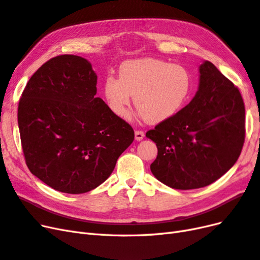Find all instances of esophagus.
Listing matches in <instances>:
<instances>
[{
  "label": "esophagus",
  "mask_w": 260,
  "mask_h": 260,
  "mask_svg": "<svg viewBox=\"0 0 260 260\" xmlns=\"http://www.w3.org/2000/svg\"><path fill=\"white\" fill-rule=\"evenodd\" d=\"M144 137H145V135H144V132H143V131H141V130L136 131V133H135V138H136V140H137V141L143 140V139H144Z\"/></svg>",
  "instance_id": "34e87169"
}]
</instances>
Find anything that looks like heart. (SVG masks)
<instances>
[{
	"label": "heart",
	"instance_id": "heart-1",
	"mask_svg": "<svg viewBox=\"0 0 260 260\" xmlns=\"http://www.w3.org/2000/svg\"><path fill=\"white\" fill-rule=\"evenodd\" d=\"M193 80L188 70L178 64L155 58L123 62L119 78L106 77L104 96L109 108L119 117L128 115L132 95L140 116L158 123L178 114L187 103Z\"/></svg>",
	"mask_w": 260,
	"mask_h": 260
}]
</instances>
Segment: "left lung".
Instances as JSON below:
<instances>
[{
	"label": "left lung",
	"instance_id": "1",
	"mask_svg": "<svg viewBox=\"0 0 260 260\" xmlns=\"http://www.w3.org/2000/svg\"><path fill=\"white\" fill-rule=\"evenodd\" d=\"M146 137L156 143L151 171L178 190L215 182L237 162L245 140V106L237 86L212 62L200 66V84L184 108Z\"/></svg>",
	"mask_w": 260,
	"mask_h": 260
}]
</instances>
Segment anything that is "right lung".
I'll return each mask as SVG.
<instances>
[{
	"mask_svg": "<svg viewBox=\"0 0 260 260\" xmlns=\"http://www.w3.org/2000/svg\"><path fill=\"white\" fill-rule=\"evenodd\" d=\"M96 82L89 60L59 55L37 70L21 94L17 116L26 164L56 191L98 187L135 140L131 125L96 98Z\"/></svg>",
	"mask_w": 260,
	"mask_h": 260,
	"instance_id": "right-lung-1",
	"label": "right lung"
}]
</instances>
